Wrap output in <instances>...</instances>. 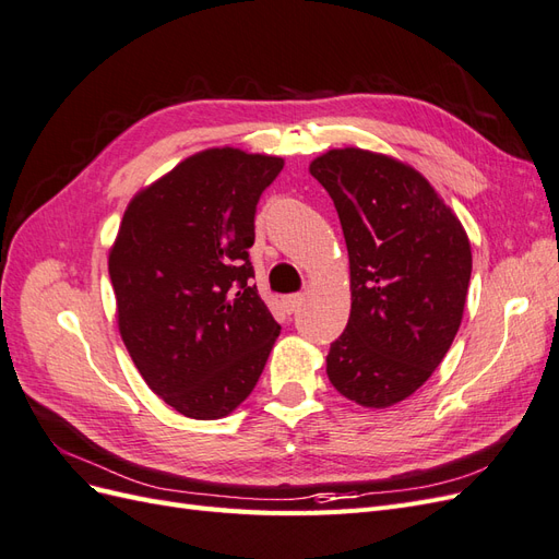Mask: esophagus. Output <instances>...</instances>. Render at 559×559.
I'll use <instances>...</instances> for the list:
<instances>
[{"label": "esophagus", "mask_w": 559, "mask_h": 559, "mask_svg": "<svg viewBox=\"0 0 559 559\" xmlns=\"http://www.w3.org/2000/svg\"><path fill=\"white\" fill-rule=\"evenodd\" d=\"M302 300H306V298H302L300 294H296V296H286V298H284V310L289 312V314H294V312L302 306Z\"/></svg>", "instance_id": "1"}]
</instances>
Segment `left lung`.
Listing matches in <instances>:
<instances>
[{"mask_svg":"<svg viewBox=\"0 0 559 559\" xmlns=\"http://www.w3.org/2000/svg\"><path fill=\"white\" fill-rule=\"evenodd\" d=\"M310 175L333 200L349 257L352 310L326 373L345 399L382 411L431 378L460 331L468 235L429 179L394 156L331 148Z\"/></svg>","mask_w":559,"mask_h":559,"instance_id":"8db88e82","label":"left lung"}]
</instances>
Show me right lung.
<instances>
[{
    "label": "right lung",
    "mask_w": 559,
    "mask_h": 559,
    "mask_svg": "<svg viewBox=\"0 0 559 559\" xmlns=\"http://www.w3.org/2000/svg\"><path fill=\"white\" fill-rule=\"evenodd\" d=\"M284 158L212 146L132 195L109 249L116 324L154 394L222 419L257 386L280 324L249 263L257 202Z\"/></svg>",
    "instance_id": "1"
}]
</instances>
